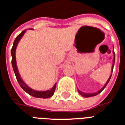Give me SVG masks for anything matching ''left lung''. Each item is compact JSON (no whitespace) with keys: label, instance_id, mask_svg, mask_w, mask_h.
<instances>
[{"label":"left lung","instance_id":"obj_1","mask_svg":"<svg viewBox=\"0 0 125 125\" xmlns=\"http://www.w3.org/2000/svg\"><path fill=\"white\" fill-rule=\"evenodd\" d=\"M113 53H114V62H113V67H112V68H113V69H112V71H113V68H114V62H115V53H114V52H113ZM111 76H112V74H111V76H110V77H109V79H108L107 82V83L105 84V85L104 86L103 88H102L101 89V90H99L98 92H96V93H83V92H81V91H79V90H78L79 93L80 95H82L83 96H84V97H90V96H96V95H98V94H99V93H101V92H102V91H103L104 89L105 88V86H107V84L109 82L110 79H111Z\"/></svg>","mask_w":125,"mask_h":125}]
</instances>
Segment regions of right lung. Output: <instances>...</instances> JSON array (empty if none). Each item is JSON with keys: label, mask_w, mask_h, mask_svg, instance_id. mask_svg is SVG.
I'll use <instances>...</instances> for the list:
<instances>
[{"label": "right lung", "mask_w": 125, "mask_h": 125, "mask_svg": "<svg viewBox=\"0 0 125 125\" xmlns=\"http://www.w3.org/2000/svg\"><path fill=\"white\" fill-rule=\"evenodd\" d=\"M25 31H26V30L22 31V32L16 37L15 40H14V43H13V45H12V49H11V55H12V61H11V63H12V69H13V71H14V74H15L16 77V79H17L19 84L20 85V86L21 87L22 89L30 95H31V96H34V97H36V98H50V97L53 96V95L54 94L55 89H56V83L54 84V85L53 86V87L51 89V90H47V91H43V92L35 91V90H32V89L30 88H29V87L23 81H22V79L20 77V75L19 74L17 67H16V63L15 51L19 41L20 40V39L21 38L22 36L23 35Z\"/></svg>", "instance_id": "obj_1"}]
</instances>
